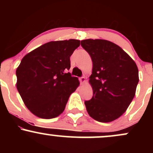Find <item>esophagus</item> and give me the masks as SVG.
I'll return each instance as SVG.
<instances>
[{
	"label": "esophagus",
	"mask_w": 153,
	"mask_h": 153,
	"mask_svg": "<svg viewBox=\"0 0 153 153\" xmlns=\"http://www.w3.org/2000/svg\"><path fill=\"white\" fill-rule=\"evenodd\" d=\"M80 83H81V84L85 83V82H86V80H85V77H82V78H80Z\"/></svg>",
	"instance_id": "obj_1"
}]
</instances>
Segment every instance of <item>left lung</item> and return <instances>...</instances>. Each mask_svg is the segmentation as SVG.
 <instances>
[{
    "instance_id": "left-lung-1",
    "label": "left lung",
    "mask_w": 153,
    "mask_h": 153,
    "mask_svg": "<svg viewBox=\"0 0 153 153\" xmlns=\"http://www.w3.org/2000/svg\"><path fill=\"white\" fill-rule=\"evenodd\" d=\"M81 46L93 62L89 83L94 94L85 101L88 113L98 122H113L134 99L139 82L137 66L127 52L108 40L84 39Z\"/></svg>"
}]
</instances>
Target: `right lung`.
I'll use <instances>...</instances> for the list:
<instances>
[{"instance_id":"right-lung-1","label":"right lung","mask_w":153,"mask_h":153,"mask_svg":"<svg viewBox=\"0 0 153 153\" xmlns=\"http://www.w3.org/2000/svg\"><path fill=\"white\" fill-rule=\"evenodd\" d=\"M80 40L52 41L26 54L16 69V88L25 106L42 119L64 111L70 96L80 85L67 71Z\"/></svg>"}]
</instances>
